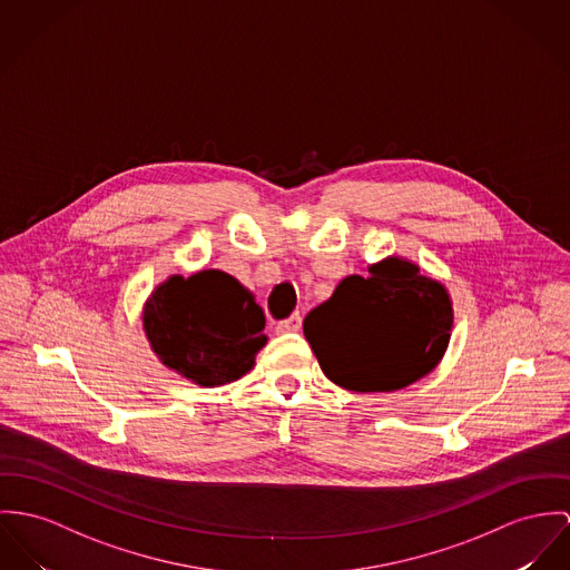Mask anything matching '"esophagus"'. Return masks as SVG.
Wrapping results in <instances>:
<instances>
[{
  "instance_id": "1",
  "label": "esophagus",
  "mask_w": 570,
  "mask_h": 570,
  "mask_svg": "<svg viewBox=\"0 0 570 570\" xmlns=\"http://www.w3.org/2000/svg\"><path fill=\"white\" fill-rule=\"evenodd\" d=\"M302 330V316L293 314L286 321L277 323V334H286V332H299Z\"/></svg>"
}]
</instances>
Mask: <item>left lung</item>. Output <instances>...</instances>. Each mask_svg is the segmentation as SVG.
<instances>
[{
  "label": "left lung",
  "instance_id": "8db88e82",
  "mask_svg": "<svg viewBox=\"0 0 570 570\" xmlns=\"http://www.w3.org/2000/svg\"><path fill=\"white\" fill-rule=\"evenodd\" d=\"M451 330L446 286L396 254L347 275L304 321L321 371L353 393H394L430 375Z\"/></svg>",
  "mask_w": 570,
  "mask_h": 570
}]
</instances>
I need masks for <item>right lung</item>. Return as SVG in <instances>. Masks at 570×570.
Listing matches in <instances>:
<instances>
[{"instance_id": "add662e5", "label": "right lung", "mask_w": 570, "mask_h": 570, "mask_svg": "<svg viewBox=\"0 0 570 570\" xmlns=\"http://www.w3.org/2000/svg\"><path fill=\"white\" fill-rule=\"evenodd\" d=\"M140 318L158 360L202 389L240 380L268 341L254 293L219 268L169 275L145 299Z\"/></svg>"}]
</instances>
